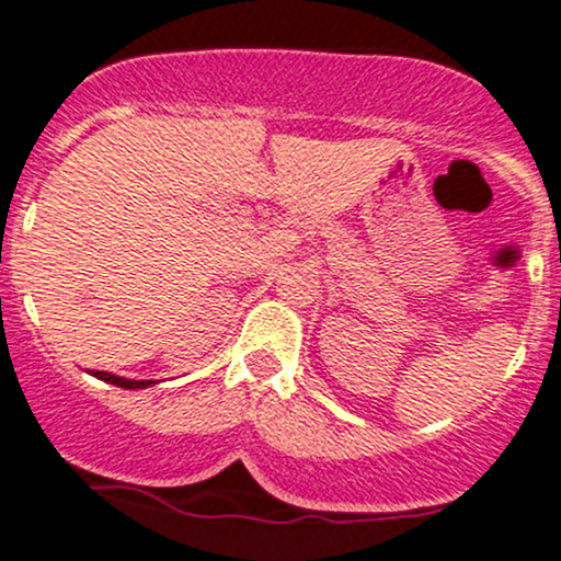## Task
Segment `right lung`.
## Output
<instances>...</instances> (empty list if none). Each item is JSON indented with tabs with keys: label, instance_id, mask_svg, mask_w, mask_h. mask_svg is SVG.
<instances>
[{
	"label": "right lung",
	"instance_id": "obj_1",
	"mask_svg": "<svg viewBox=\"0 0 561 561\" xmlns=\"http://www.w3.org/2000/svg\"><path fill=\"white\" fill-rule=\"evenodd\" d=\"M96 379H105V382L111 385H118V388H126V390H137V388H150V379H126V377H115L111 371H92Z\"/></svg>",
	"mask_w": 561,
	"mask_h": 561
}]
</instances>
